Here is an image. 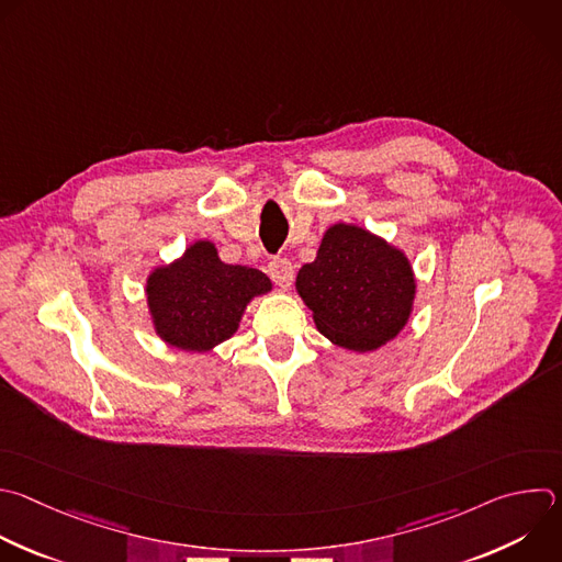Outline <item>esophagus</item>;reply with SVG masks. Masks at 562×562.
<instances>
[{
	"label": "esophagus",
	"instance_id": "obj_1",
	"mask_svg": "<svg viewBox=\"0 0 562 562\" xmlns=\"http://www.w3.org/2000/svg\"><path fill=\"white\" fill-rule=\"evenodd\" d=\"M267 271H269L271 280H273L278 286H282V289H289V286H291V282H293V265H291L286 258H276V260H271L269 267H267Z\"/></svg>",
	"mask_w": 562,
	"mask_h": 562
}]
</instances>
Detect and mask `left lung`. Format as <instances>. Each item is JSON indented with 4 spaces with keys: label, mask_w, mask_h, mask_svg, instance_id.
<instances>
[{
    "label": "left lung",
    "mask_w": 562,
    "mask_h": 562,
    "mask_svg": "<svg viewBox=\"0 0 562 562\" xmlns=\"http://www.w3.org/2000/svg\"><path fill=\"white\" fill-rule=\"evenodd\" d=\"M295 289L333 344L378 350L406 326L415 302V273L406 254L357 225L326 229L313 262L297 271Z\"/></svg>",
    "instance_id": "1"
}]
</instances>
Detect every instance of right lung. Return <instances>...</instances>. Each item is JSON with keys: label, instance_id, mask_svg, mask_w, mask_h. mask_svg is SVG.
Segmentation results:
<instances>
[{"label": "right lung", "instance_id": "right-lung-1", "mask_svg": "<svg viewBox=\"0 0 562 562\" xmlns=\"http://www.w3.org/2000/svg\"><path fill=\"white\" fill-rule=\"evenodd\" d=\"M271 291L251 267L225 265L214 243L199 240L147 278V306L156 335L173 348L207 352L229 339L247 304Z\"/></svg>", "mask_w": 562, "mask_h": 562}]
</instances>
